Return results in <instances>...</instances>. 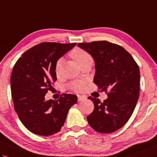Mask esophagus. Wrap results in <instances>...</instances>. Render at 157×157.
<instances>
[{"instance_id": "obj_1", "label": "esophagus", "mask_w": 157, "mask_h": 157, "mask_svg": "<svg viewBox=\"0 0 157 157\" xmlns=\"http://www.w3.org/2000/svg\"><path fill=\"white\" fill-rule=\"evenodd\" d=\"M86 100V97L85 95H78V101H84Z\"/></svg>"}]
</instances>
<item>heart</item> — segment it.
Wrapping results in <instances>:
<instances>
[{
  "label": "heart",
  "mask_w": 157,
  "mask_h": 157,
  "mask_svg": "<svg viewBox=\"0 0 157 157\" xmlns=\"http://www.w3.org/2000/svg\"><path fill=\"white\" fill-rule=\"evenodd\" d=\"M71 57L74 60L78 63L79 65H82L87 62H92V58L88 52L85 50L80 49V48H75L70 53ZM63 72V59H58L55 65V73L57 76H60ZM84 86V82L83 81H78V82H73L70 85V87L75 91H81L83 90Z\"/></svg>",
  "instance_id": "b5f03b06"
}]
</instances>
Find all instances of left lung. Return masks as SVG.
Wrapping results in <instances>:
<instances>
[{
	"mask_svg": "<svg viewBox=\"0 0 157 157\" xmlns=\"http://www.w3.org/2000/svg\"><path fill=\"white\" fill-rule=\"evenodd\" d=\"M93 57L95 64L94 83L106 92L108 98L100 102L89 97L94 111L86 117L92 129L111 133L122 127L134 111L140 92V70L133 57L117 44L106 40L79 43Z\"/></svg>",
	"mask_w": 157,
	"mask_h": 157,
	"instance_id": "obj_1",
	"label": "left lung"
}]
</instances>
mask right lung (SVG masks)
Instances as JSON below:
<instances>
[{"label": "right lung", "mask_w": 157, "mask_h": 157, "mask_svg": "<svg viewBox=\"0 0 157 157\" xmlns=\"http://www.w3.org/2000/svg\"><path fill=\"white\" fill-rule=\"evenodd\" d=\"M75 44L40 43L25 52L13 66L11 90L14 110L34 134L49 136L59 132L69 109L77 102V97L71 94H63L57 100H45L57 81L56 63Z\"/></svg>", "instance_id": "1"}]
</instances>
